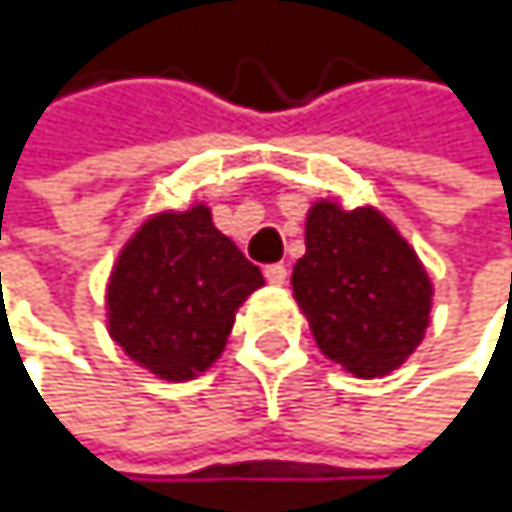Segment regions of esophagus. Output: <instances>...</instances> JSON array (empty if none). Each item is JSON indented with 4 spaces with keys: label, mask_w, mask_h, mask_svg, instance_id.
Returning <instances> with one entry per match:
<instances>
[{
    "label": "esophagus",
    "mask_w": 512,
    "mask_h": 512,
    "mask_svg": "<svg viewBox=\"0 0 512 512\" xmlns=\"http://www.w3.org/2000/svg\"><path fill=\"white\" fill-rule=\"evenodd\" d=\"M264 276H267V282L282 285V282L288 279V270H285V264H267V267H264Z\"/></svg>",
    "instance_id": "34e87169"
}]
</instances>
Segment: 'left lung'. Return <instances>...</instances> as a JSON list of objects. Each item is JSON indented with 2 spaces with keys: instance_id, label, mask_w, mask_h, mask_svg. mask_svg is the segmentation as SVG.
<instances>
[{
  "instance_id": "obj_1",
  "label": "left lung",
  "mask_w": 512,
  "mask_h": 512,
  "mask_svg": "<svg viewBox=\"0 0 512 512\" xmlns=\"http://www.w3.org/2000/svg\"><path fill=\"white\" fill-rule=\"evenodd\" d=\"M291 285L319 350L356 378L399 368L430 322L427 270L371 208L316 202L307 214V254L294 264Z\"/></svg>"
}]
</instances>
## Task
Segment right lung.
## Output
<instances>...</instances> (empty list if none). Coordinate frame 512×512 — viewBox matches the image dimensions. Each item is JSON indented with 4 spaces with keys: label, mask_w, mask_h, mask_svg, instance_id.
Returning a JSON list of instances; mask_svg holds the SVG:
<instances>
[{
    "label": "right lung",
    "mask_w": 512,
    "mask_h": 512,
    "mask_svg": "<svg viewBox=\"0 0 512 512\" xmlns=\"http://www.w3.org/2000/svg\"><path fill=\"white\" fill-rule=\"evenodd\" d=\"M261 270L196 205L147 221L119 254L107 310L113 341L153 375L190 381L221 356Z\"/></svg>",
    "instance_id": "add662e5"
}]
</instances>
